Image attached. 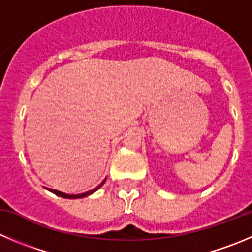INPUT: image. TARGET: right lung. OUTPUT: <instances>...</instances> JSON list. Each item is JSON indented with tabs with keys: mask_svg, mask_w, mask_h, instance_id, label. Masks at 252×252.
<instances>
[{
	"mask_svg": "<svg viewBox=\"0 0 252 252\" xmlns=\"http://www.w3.org/2000/svg\"><path fill=\"white\" fill-rule=\"evenodd\" d=\"M104 183H105V181L102 182L100 186H97L95 189H93V190H89V191H86V193H83V194H65V193H62V191H59V190H56V189H49V188H48V190H50L52 193L56 194V195L62 196V198H68V199H78V198H84V196H88V195H90V194H93L94 191H96L97 189H99Z\"/></svg>",
	"mask_w": 252,
	"mask_h": 252,
	"instance_id": "1",
	"label": "right lung"
}]
</instances>
